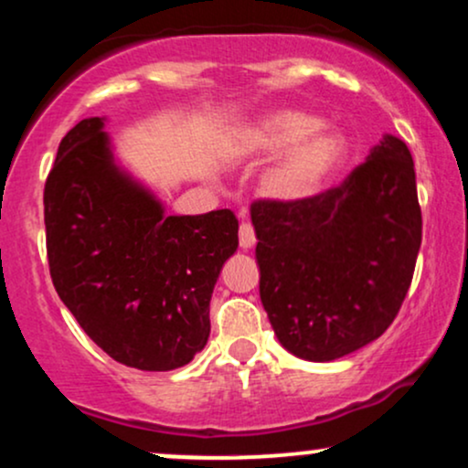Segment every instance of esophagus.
Wrapping results in <instances>:
<instances>
[{
    "label": "esophagus",
    "instance_id": "obj_1",
    "mask_svg": "<svg viewBox=\"0 0 468 468\" xmlns=\"http://www.w3.org/2000/svg\"><path fill=\"white\" fill-rule=\"evenodd\" d=\"M255 229H252L250 222H241L239 224V246L241 249H252L255 246Z\"/></svg>",
    "mask_w": 468,
    "mask_h": 468
}]
</instances>
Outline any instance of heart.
Instances as JSON below:
<instances>
[{"mask_svg": "<svg viewBox=\"0 0 468 468\" xmlns=\"http://www.w3.org/2000/svg\"><path fill=\"white\" fill-rule=\"evenodd\" d=\"M260 155H279L268 171L266 191L279 200H303L330 180L347 154L341 133L321 127L313 114L283 110L266 116L249 138Z\"/></svg>", "mask_w": 468, "mask_h": 468, "instance_id": "obj_1", "label": "heart"}]
</instances>
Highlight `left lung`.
Returning <instances> with one entry per match:
<instances>
[{"instance_id": "8db88e82", "label": "left lung", "mask_w": 468, "mask_h": 468, "mask_svg": "<svg viewBox=\"0 0 468 468\" xmlns=\"http://www.w3.org/2000/svg\"><path fill=\"white\" fill-rule=\"evenodd\" d=\"M260 297L283 347L335 361L399 314L422 241L407 144L385 136L338 186L303 200L250 204Z\"/></svg>"}]
</instances>
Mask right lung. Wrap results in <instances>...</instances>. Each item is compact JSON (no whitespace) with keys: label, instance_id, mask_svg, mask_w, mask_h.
<instances>
[{"label":"right lung","instance_id":"1","mask_svg":"<svg viewBox=\"0 0 468 468\" xmlns=\"http://www.w3.org/2000/svg\"><path fill=\"white\" fill-rule=\"evenodd\" d=\"M44 219L58 297L114 361L169 372L207 346L213 286L238 249L230 208L165 216L118 171L103 121L85 118L58 144Z\"/></svg>","mask_w":468,"mask_h":468}]
</instances>
